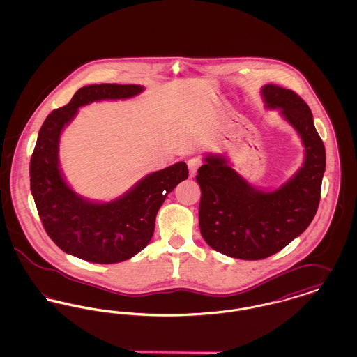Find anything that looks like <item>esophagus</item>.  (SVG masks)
I'll list each match as a JSON object with an SVG mask.
<instances>
[{"mask_svg":"<svg viewBox=\"0 0 357 357\" xmlns=\"http://www.w3.org/2000/svg\"><path fill=\"white\" fill-rule=\"evenodd\" d=\"M202 166V160L199 158H191L187 160V167H188V172L190 176H195L198 169Z\"/></svg>","mask_w":357,"mask_h":357,"instance_id":"34e87169","label":"esophagus"}]
</instances>
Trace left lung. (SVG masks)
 Listing matches in <instances>:
<instances>
[{"label": "left lung", "mask_w": 357, "mask_h": 357, "mask_svg": "<svg viewBox=\"0 0 357 357\" xmlns=\"http://www.w3.org/2000/svg\"><path fill=\"white\" fill-rule=\"evenodd\" d=\"M268 108H280L305 147L304 166L275 191L250 186L222 156H207L199 167V227L208 246L239 259H264L303 234L320 204L325 147L310 108L294 91L262 88Z\"/></svg>", "instance_id": "obj_1"}]
</instances>
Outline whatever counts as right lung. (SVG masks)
<instances>
[{
  "label": "right lung",
  "instance_id": "add662e5",
  "mask_svg": "<svg viewBox=\"0 0 357 357\" xmlns=\"http://www.w3.org/2000/svg\"><path fill=\"white\" fill-rule=\"evenodd\" d=\"M142 85L95 84L80 88L70 102L52 111L40 128L31 158V190L40 220L66 253L95 264H116L143 250L153 238L158 210L167 194L187 179L185 162L143 178L132 190L108 204L76 195L59 169V137L77 108L105 99H127Z\"/></svg>",
  "mask_w": 357,
  "mask_h": 357
}]
</instances>
